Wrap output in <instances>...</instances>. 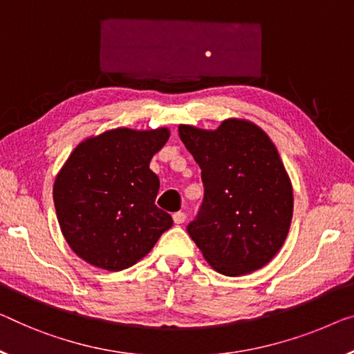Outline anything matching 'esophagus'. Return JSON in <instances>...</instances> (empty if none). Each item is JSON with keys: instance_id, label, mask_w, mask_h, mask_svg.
<instances>
[{"instance_id": "obj_1", "label": "esophagus", "mask_w": 354, "mask_h": 354, "mask_svg": "<svg viewBox=\"0 0 354 354\" xmlns=\"http://www.w3.org/2000/svg\"><path fill=\"white\" fill-rule=\"evenodd\" d=\"M173 221H175V224H183L186 221V214L183 211H178V213L173 214Z\"/></svg>"}]
</instances>
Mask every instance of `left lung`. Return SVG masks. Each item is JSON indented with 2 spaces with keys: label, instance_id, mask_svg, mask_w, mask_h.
I'll return each instance as SVG.
<instances>
[{
  "label": "left lung",
  "instance_id": "1",
  "mask_svg": "<svg viewBox=\"0 0 354 354\" xmlns=\"http://www.w3.org/2000/svg\"><path fill=\"white\" fill-rule=\"evenodd\" d=\"M178 130L205 186L189 235L216 272L259 270L281 250L292 221V184L275 145L259 125L239 118L214 130L186 124Z\"/></svg>",
  "mask_w": 354,
  "mask_h": 354
}]
</instances>
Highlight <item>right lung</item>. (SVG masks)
<instances>
[{"label":"right lung","instance_id":"1","mask_svg":"<svg viewBox=\"0 0 354 354\" xmlns=\"http://www.w3.org/2000/svg\"><path fill=\"white\" fill-rule=\"evenodd\" d=\"M168 138L167 127H119L82 140L63 163L54 183L57 219L82 261L124 270L171 227V216L156 207L160 181L149 168Z\"/></svg>","mask_w":354,"mask_h":354}]
</instances>
